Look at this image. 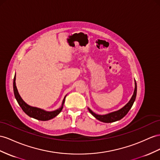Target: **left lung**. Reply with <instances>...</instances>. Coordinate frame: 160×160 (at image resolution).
<instances>
[{"mask_svg":"<svg viewBox=\"0 0 160 160\" xmlns=\"http://www.w3.org/2000/svg\"><path fill=\"white\" fill-rule=\"evenodd\" d=\"M137 91V82H135L134 91V94H133L132 98H131L130 101L124 106V108H122L120 110H118V111L110 113H108V114H106V115H103V116L97 115V114L92 112L89 108H88V111L94 117L97 118V120H99L101 122H105V123H110V122H116V121H118V120H120L122 119V118H124L127 113H128V112H129V110L130 109V108H132V106L134 102L135 101V99H136Z\"/></svg>","mask_w":160,"mask_h":160,"instance_id":"left-lung-1","label":"left lung"}]
</instances>
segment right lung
I'll return each instance as SVG.
<instances>
[{"mask_svg":"<svg viewBox=\"0 0 160 160\" xmlns=\"http://www.w3.org/2000/svg\"><path fill=\"white\" fill-rule=\"evenodd\" d=\"M13 91H14L15 99L17 100L18 104L19 105L20 107H21L23 111L30 117H32L33 118H35L36 120H41V121L49 120L58 115L63 109V105L65 99V97L62 103V106H61L59 109L53 112H46V111H44L43 109H41L37 108L31 107V106L26 104L25 102L22 100L21 97H20V95H19L17 87H16V85H15V75L13 79Z\"/></svg>","mask_w":160,"mask_h":160,"instance_id":"right-lung-1","label":"right lung"}]
</instances>
